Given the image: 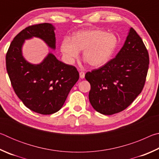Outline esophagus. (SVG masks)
<instances>
[{"label":"esophagus","instance_id":"obj_1","mask_svg":"<svg viewBox=\"0 0 159 159\" xmlns=\"http://www.w3.org/2000/svg\"><path fill=\"white\" fill-rule=\"evenodd\" d=\"M80 79H84V77H85V73L83 71H80Z\"/></svg>","mask_w":159,"mask_h":159}]
</instances>
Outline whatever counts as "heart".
Segmentation results:
<instances>
[{
    "label": "heart",
    "mask_w": 159,
    "mask_h": 159,
    "mask_svg": "<svg viewBox=\"0 0 159 159\" xmlns=\"http://www.w3.org/2000/svg\"><path fill=\"white\" fill-rule=\"evenodd\" d=\"M118 45L117 37L107 31H80L74 35L73 41L65 39L61 44V51L67 60L72 61L83 51V57L93 67H99L111 60Z\"/></svg>",
    "instance_id": "obj_1"
}]
</instances>
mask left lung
<instances>
[{"label":"left lung","instance_id":"8db88e82","mask_svg":"<svg viewBox=\"0 0 159 159\" xmlns=\"http://www.w3.org/2000/svg\"><path fill=\"white\" fill-rule=\"evenodd\" d=\"M149 64L146 46L135 30L130 28L124 45L116 57L85 74V79L91 87V105L104 115L123 111L141 93Z\"/></svg>","mask_w":159,"mask_h":159}]
</instances>
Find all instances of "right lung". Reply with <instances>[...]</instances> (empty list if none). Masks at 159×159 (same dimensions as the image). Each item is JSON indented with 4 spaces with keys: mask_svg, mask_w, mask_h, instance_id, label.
<instances>
[{
    "mask_svg": "<svg viewBox=\"0 0 159 159\" xmlns=\"http://www.w3.org/2000/svg\"><path fill=\"white\" fill-rule=\"evenodd\" d=\"M55 27L49 23L29 26L16 36L6 54V69L15 93L34 112L48 115L58 111L79 79L76 67L59 61L49 53L39 64L25 60L21 47L26 39L40 38L55 49Z\"/></svg>",
    "mask_w": 159,
    "mask_h": 159,
    "instance_id": "1",
    "label": "right lung"
}]
</instances>
